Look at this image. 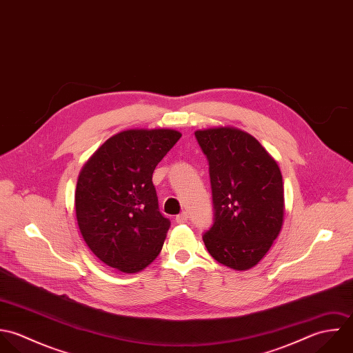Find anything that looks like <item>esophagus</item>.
Returning <instances> with one entry per match:
<instances>
[{
    "label": "esophagus",
    "instance_id": "1",
    "mask_svg": "<svg viewBox=\"0 0 353 353\" xmlns=\"http://www.w3.org/2000/svg\"><path fill=\"white\" fill-rule=\"evenodd\" d=\"M188 219H189V215H188V212H182V214L176 215V218H175L176 223H186V222H188Z\"/></svg>",
    "mask_w": 353,
    "mask_h": 353
}]
</instances>
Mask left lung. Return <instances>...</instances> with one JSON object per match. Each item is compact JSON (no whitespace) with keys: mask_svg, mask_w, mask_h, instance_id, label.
<instances>
[{"mask_svg":"<svg viewBox=\"0 0 353 353\" xmlns=\"http://www.w3.org/2000/svg\"><path fill=\"white\" fill-rule=\"evenodd\" d=\"M208 159L214 225L203 235L210 254L233 270L256 265L278 236L285 214L276 161L250 134L234 127L194 132Z\"/></svg>","mask_w":353,"mask_h":353,"instance_id":"8db88e82","label":"left lung"}]
</instances>
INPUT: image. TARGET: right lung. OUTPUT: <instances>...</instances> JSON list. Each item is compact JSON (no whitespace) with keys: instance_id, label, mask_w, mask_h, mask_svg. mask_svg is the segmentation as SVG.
I'll return each instance as SVG.
<instances>
[{"instance_id":"obj_1","label":"right lung","mask_w":353,"mask_h":353,"mask_svg":"<svg viewBox=\"0 0 353 353\" xmlns=\"http://www.w3.org/2000/svg\"><path fill=\"white\" fill-rule=\"evenodd\" d=\"M181 137L170 128L125 130L83 165L75 192L77 221L90 250L107 265L132 274L160 253L171 222L159 211L152 175Z\"/></svg>"}]
</instances>
